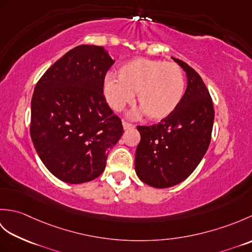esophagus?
Here are the masks:
<instances>
[{
    "label": "esophagus",
    "mask_w": 252,
    "mask_h": 252,
    "mask_svg": "<svg viewBox=\"0 0 252 252\" xmlns=\"http://www.w3.org/2000/svg\"><path fill=\"white\" fill-rule=\"evenodd\" d=\"M122 126H123V129H125V130H130V129H133V127H134V126H133L132 123H129L126 121H123Z\"/></svg>",
    "instance_id": "1"
}]
</instances>
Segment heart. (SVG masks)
Instances as JSON below:
<instances>
[{
	"label": "heart",
	"instance_id": "heart-1",
	"mask_svg": "<svg viewBox=\"0 0 252 252\" xmlns=\"http://www.w3.org/2000/svg\"><path fill=\"white\" fill-rule=\"evenodd\" d=\"M117 76H108L104 81L105 98L117 111L131 104L137 93V104L147 119L161 121L183 99L184 73L176 63L138 57L118 68Z\"/></svg>",
	"mask_w": 252,
	"mask_h": 252
}]
</instances>
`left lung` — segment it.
<instances>
[{
    "label": "left lung",
    "mask_w": 252,
    "mask_h": 252,
    "mask_svg": "<svg viewBox=\"0 0 252 252\" xmlns=\"http://www.w3.org/2000/svg\"><path fill=\"white\" fill-rule=\"evenodd\" d=\"M186 72L187 87L172 115L151 126H137L141 142L135 172L144 183L168 189L183 182L205 156L211 140L215 110L201 77L186 63L172 57Z\"/></svg>",
    "instance_id": "1"
}]
</instances>
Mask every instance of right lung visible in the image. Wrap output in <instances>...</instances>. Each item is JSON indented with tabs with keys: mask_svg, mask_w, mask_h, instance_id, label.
I'll use <instances>...</instances> for the list:
<instances>
[{
	"mask_svg": "<svg viewBox=\"0 0 252 252\" xmlns=\"http://www.w3.org/2000/svg\"><path fill=\"white\" fill-rule=\"evenodd\" d=\"M114 62L103 46L79 45L53 63L34 88L32 142L47 170L66 183L98 178L123 134L103 95Z\"/></svg>",
	"mask_w": 252,
	"mask_h": 252,
	"instance_id": "1",
	"label": "right lung"
}]
</instances>
